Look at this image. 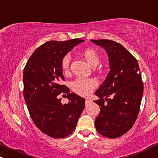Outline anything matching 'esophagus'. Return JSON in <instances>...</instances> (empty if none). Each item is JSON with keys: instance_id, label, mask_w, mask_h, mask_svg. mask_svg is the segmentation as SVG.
<instances>
[{"instance_id": "esophagus-1", "label": "esophagus", "mask_w": 158, "mask_h": 158, "mask_svg": "<svg viewBox=\"0 0 158 158\" xmlns=\"http://www.w3.org/2000/svg\"><path fill=\"white\" fill-rule=\"evenodd\" d=\"M90 102H91L90 99H89V98H86V100H85V104H90Z\"/></svg>"}]
</instances>
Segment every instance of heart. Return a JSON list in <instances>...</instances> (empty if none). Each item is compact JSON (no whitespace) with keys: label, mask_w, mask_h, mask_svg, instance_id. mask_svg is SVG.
Here are the masks:
<instances>
[{"label":"heart","mask_w":158,"mask_h":158,"mask_svg":"<svg viewBox=\"0 0 158 158\" xmlns=\"http://www.w3.org/2000/svg\"><path fill=\"white\" fill-rule=\"evenodd\" d=\"M81 55L85 60L90 64L92 67H96L99 63V56L96 51L93 49H85L81 52ZM70 56L66 55L62 58L61 62V68L64 73H67L69 71L70 66ZM98 85V82L96 79L92 78H83L79 77L71 82V89L76 94L80 96H86L94 90L95 87Z\"/></svg>","instance_id":"obj_1"}]
</instances>
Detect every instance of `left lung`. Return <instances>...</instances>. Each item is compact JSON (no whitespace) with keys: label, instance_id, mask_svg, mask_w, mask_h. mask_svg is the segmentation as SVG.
Returning <instances> with one entry per match:
<instances>
[{"label":"left lung","instance_id":"8db88e82","mask_svg":"<svg viewBox=\"0 0 158 158\" xmlns=\"http://www.w3.org/2000/svg\"><path fill=\"white\" fill-rule=\"evenodd\" d=\"M107 51L110 71L96 91L100 107L95 120L98 133L118 138L132 128L139 113L143 85L138 62L123 45L109 40H90Z\"/></svg>","mask_w":158,"mask_h":158}]
</instances>
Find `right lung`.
<instances>
[{"instance_id":"1","label":"right lung","mask_w":158,"mask_h":158,"mask_svg":"<svg viewBox=\"0 0 158 158\" xmlns=\"http://www.w3.org/2000/svg\"><path fill=\"white\" fill-rule=\"evenodd\" d=\"M85 40H51L34 51L23 71V96L35 124L47 135L65 138L75 130L85 108V98L70 93L64 80L61 62L76 45ZM68 95L70 102L62 105L57 96Z\"/></svg>"}]
</instances>
